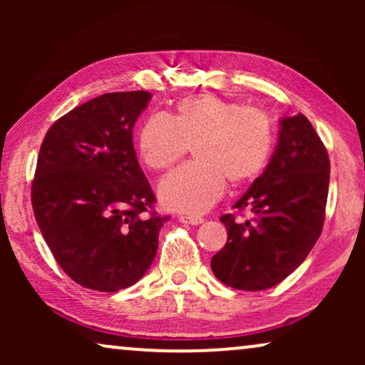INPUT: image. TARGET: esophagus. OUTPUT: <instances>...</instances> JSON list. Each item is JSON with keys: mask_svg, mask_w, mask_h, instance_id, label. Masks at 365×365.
Instances as JSON below:
<instances>
[{"mask_svg": "<svg viewBox=\"0 0 365 365\" xmlns=\"http://www.w3.org/2000/svg\"><path fill=\"white\" fill-rule=\"evenodd\" d=\"M179 221L184 224H191V226H199V224L204 222V219L197 216H179Z\"/></svg>", "mask_w": 365, "mask_h": 365, "instance_id": "obj_1", "label": "esophagus"}]
</instances>
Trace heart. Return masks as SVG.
<instances>
[{
  "label": "heart",
  "instance_id": "obj_1",
  "mask_svg": "<svg viewBox=\"0 0 365 365\" xmlns=\"http://www.w3.org/2000/svg\"><path fill=\"white\" fill-rule=\"evenodd\" d=\"M274 146L271 118L219 96L186 98L171 119L153 114L138 133V153L153 171H169L192 148L196 163L159 184V201L189 216L206 212L222 196L226 181L246 186L266 169Z\"/></svg>",
  "mask_w": 365,
  "mask_h": 365
}]
</instances>
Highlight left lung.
Returning a JSON list of instances; mask_svg holds the SVG:
<instances>
[{
    "label": "left lung",
    "mask_w": 365,
    "mask_h": 365,
    "mask_svg": "<svg viewBox=\"0 0 365 365\" xmlns=\"http://www.w3.org/2000/svg\"><path fill=\"white\" fill-rule=\"evenodd\" d=\"M267 168L239 197L252 221L224 214L227 242L211 259L219 281L241 291H264L304 262L321 236L331 164L316 129L304 114L282 118Z\"/></svg>",
    "instance_id": "left-lung-1"
}]
</instances>
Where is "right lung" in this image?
I'll use <instances>...</instances> for the list:
<instances>
[{
	"label": "right lung",
	"mask_w": 365,
	"mask_h": 365,
	"mask_svg": "<svg viewBox=\"0 0 365 365\" xmlns=\"http://www.w3.org/2000/svg\"><path fill=\"white\" fill-rule=\"evenodd\" d=\"M153 94L108 93L49 128L39 149L31 202L59 267L83 287L116 292L148 272L169 217L138 163L133 128Z\"/></svg>",
	"instance_id": "add662e5"
}]
</instances>
